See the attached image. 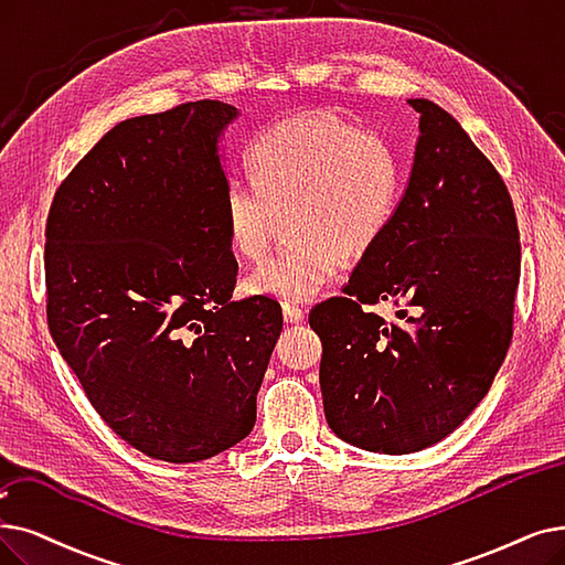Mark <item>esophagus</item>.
I'll list each match as a JSON object with an SVG mask.
<instances>
[{"label": "esophagus", "mask_w": 565, "mask_h": 565, "mask_svg": "<svg viewBox=\"0 0 565 565\" xmlns=\"http://www.w3.org/2000/svg\"><path fill=\"white\" fill-rule=\"evenodd\" d=\"M281 311H284V321L286 323H300L302 318H305V311L300 307H296V305H290V302H284Z\"/></svg>", "instance_id": "1"}]
</instances>
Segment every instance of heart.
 Returning <instances> with one entry per match:
<instances>
[{
	"label": "heart",
	"mask_w": 565,
	"mask_h": 565,
	"mask_svg": "<svg viewBox=\"0 0 565 565\" xmlns=\"http://www.w3.org/2000/svg\"><path fill=\"white\" fill-rule=\"evenodd\" d=\"M254 180L224 191L228 247L260 260L281 226L290 237L244 281L252 296L311 300L339 260L370 252L395 214L399 163L392 145L334 113H311L265 129L249 154Z\"/></svg>",
	"instance_id": "b5f03b06"
}]
</instances>
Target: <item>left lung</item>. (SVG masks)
<instances>
[{"mask_svg":"<svg viewBox=\"0 0 565 565\" xmlns=\"http://www.w3.org/2000/svg\"><path fill=\"white\" fill-rule=\"evenodd\" d=\"M420 134L387 228L343 288L318 305L321 392L347 444L408 455L452 434L484 399L508 353L520 284L510 193L459 121L408 99ZM392 301L399 322L365 309Z\"/></svg>","mask_w":565,"mask_h":565,"instance_id":"8db88e82","label":"left lung"}]
</instances>
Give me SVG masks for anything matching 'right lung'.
Wrapping results in <instances>:
<instances>
[{
	"mask_svg": "<svg viewBox=\"0 0 565 565\" xmlns=\"http://www.w3.org/2000/svg\"><path fill=\"white\" fill-rule=\"evenodd\" d=\"M237 117L205 99L119 121L47 214L57 349L106 425L170 463L249 436L284 326L275 300H233L222 136Z\"/></svg>",
	"mask_w": 565,
	"mask_h": 565,
	"instance_id": "right-lung-1",
	"label": "right lung"
}]
</instances>
